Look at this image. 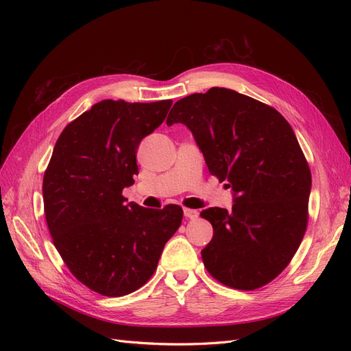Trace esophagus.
<instances>
[{
	"instance_id": "obj_1",
	"label": "esophagus",
	"mask_w": 351,
	"mask_h": 351,
	"mask_svg": "<svg viewBox=\"0 0 351 351\" xmlns=\"http://www.w3.org/2000/svg\"><path fill=\"white\" fill-rule=\"evenodd\" d=\"M184 212V217L189 218V219H196L199 217V212L196 209H189V208H184L183 209Z\"/></svg>"
}]
</instances>
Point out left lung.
<instances>
[{
  "label": "left lung",
  "instance_id": "1",
  "mask_svg": "<svg viewBox=\"0 0 351 351\" xmlns=\"http://www.w3.org/2000/svg\"><path fill=\"white\" fill-rule=\"evenodd\" d=\"M193 133L209 173L234 193L231 210L208 208L214 227L202 250L205 268L221 284L256 290L287 268L309 218L311 168L284 117L269 105L226 88L174 104L167 124Z\"/></svg>",
  "mask_w": 351,
  "mask_h": 351
}]
</instances>
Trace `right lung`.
Here are the masks:
<instances>
[{"mask_svg":"<svg viewBox=\"0 0 351 351\" xmlns=\"http://www.w3.org/2000/svg\"><path fill=\"white\" fill-rule=\"evenodd\" d=\"M171 99H104L66 125L45 169L48 230L70 272L88 289L120 297L154 275L183 209L125 204L123 189L139 174L136 151L162 124Z\"/></svg>","mask_w":351,"mask_h":351,"instance_id":"add662e5","label":"right lung"}]
</instances>
